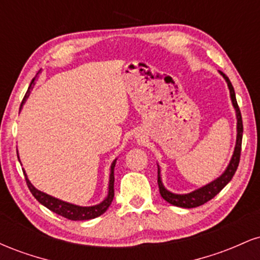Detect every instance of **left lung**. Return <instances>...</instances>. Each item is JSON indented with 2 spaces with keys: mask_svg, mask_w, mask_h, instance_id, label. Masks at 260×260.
<instances>
[{
  "mask_svg": "<svg viewBox=\"0 0 260 260\" xmlns=\"http://www.w3.org/2000/svg\"><path fill=\"white\" fill-rule=\"evenodd\" d=\"M219 73L223 77V79L226 80L230 90V98H231L232 106H234L236 111V118H237V137H236V145L234 154H232L231 160H230L228 168H226L225 171L222 172L216 180L211 181L210 183L205 184L198 189L193 190V192L187 193V194H176V193L170 192L169 189H166L165 186L162 184V180H161L160 175V166L157 165V184H159V190L160 194L165 199L166 202L170 203V204L175 205V207L180 208H197L199 205H203L204 203H207L213 199L220 190L222 189L226 184L229 183L230 181L234 177L236 170L238 168V164H240V156H241V145H242V134H243V123H242V116H241L240 107L237 105V100H236V94L235 89L232 86L231 82L228 78L226 74H223L221 71H219Z\"/></svg>",
  "mask_w": 260,
  "mask_h": 260,
  "instance_id": "1",
  "label": "left lung"
}]
</instances>
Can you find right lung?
<instances>
[{"instance_id": "1", "label": "right lung", "mask_w": 260, "mask_h": 260, "mask_svg": "<svg viewBox=\"0 0 260 260\" xmlns=\"http://www.w3.org/2000/svg\"><path fill=\"white\" fill-rule=\"evenodd\" d=\"M37 77L31 80V83H30V85H29L28 91H26L24 99H23L22 104H20L19 111L22 110V107L25 104L26 99H28L29 94H30V90L32 89V85L35 84V79H37ZM17 155H18V151H17ZM116 161H117V159H115L112 161L111 169H110L109 192H107L106 198L104 199L101 203H99V204L91 205V207H80V205H76V204H72V203H67L64 201H61V199L55 198V197L41 192V190L37 189V188L32 186L31 182L29 181L28 176H26V174H25V171H23V172H24L26 184H28V188L30 189L31 194L35 197V199H37L40 204H43L44 207L50 209V210L53 211V213H56V214H58V215L66 217V219L73 220V221H80V220H90V219H95V217L103 215L107 209H109L110 205H111V203L113 201V196H115V190H113V182H115L113 169H115ZM19 162H20V160H19Z\"/></svg>"}]
</instances>
